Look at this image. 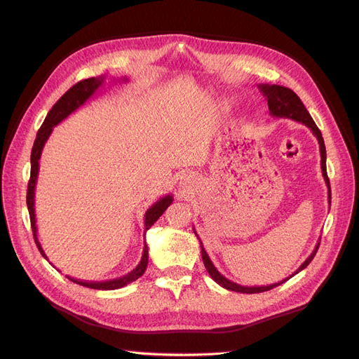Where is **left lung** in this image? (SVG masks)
Segmentation results:
<instances>
[{
	"instance_id": "left-lung-1",
	"label": "left lung",
	"mask_w": 359,
	"mask_h": 359,
	"mask_svg": "<svg viewBox=\"0 0 359 359\" xmlns=\"http://www.w3.org/2000/svg\"><path fill=\"white\" fill-rule=\"evenodd\" d=\"M259 90L260 93L264 94L265 99L268 100V109H269V114L273 116H277V118H289V119H293V121H298L304 126H307L313 135L318 137V142H319V148H320V168H322V175L325 178V182H327L328 186V201H330V206H331V187H330V180H328V175H327V149H325V144H323V137H322V133L320 130L318 128V126L314 124L311 115L309 114V111L306 109V106L302 104L299 97L293 93L290 88H286V86H281V85H269V83H260L259 85ZM194 231V229H193ZM194 235L198 236L196 231H194ZM199 240V236H198ZM201 243V253H202V260H203V265L206 268V271H208V274L211 276V278L215 281L217 285H220L222 287L227 289V290H232V292H240V293H260V292H266V290H271L274 289L276 286L285 283V281L287 278H290L292 276L298 274L299 271H302L304 268H307V265L311 262L314 255L318 253V248H319V244L316 245V248L313 250V253L307 257L306 262H304L295 273H293L290 277H287L286 280L280 281V283H274V285H269V286H253V287H248V286H240L233 283V281L227 280L223 274H220L219 271H217V268L214 266V264L211 262V259L208 256V253L205 252L203 248V244L202 241L199 240Z\"/></svg>"
}]
</instances>
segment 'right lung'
<instances>
[{"label":"right lung","mask_w":359,"mask_h":359,"mask_svg":"<svg viewBox=\"0 0 359 359\" xmlns=\"http://www.w3.org/2000/svg\"><path fill=\"white\" fill-rule=\"evenodd\" d=\"M104 76H99V78H90V79H83L81 82H78L76 85H73L72 88L64 94L61 99L52 106V109L49 111L48 116L43 121L40 130L37 132V137L34 140V145H32V151H31V177H29V182H28V191H27V206H28V212H29V220H31V229H32V235H34V241L37 244L39 252L41 253V256L48 259L45 252L39 243L37 238V226H36V212H34V191H36V184H37V177H39V160L41 156L43 147H45L46 140L49 139L53 127L57 124H60L62 119H66L72 112H74L78 107H81L90 97L100 88L104 82ZM123 82H127V78L121 79ZM173 198L170 194H166L165 198L158 199L153 206H149V210L145 212V231H148L151 226H153L158 219L160 215L166 211L168 206L172 203ZM148 265V247L147 243H144V253H142V259H140V264L132 271L119 278H114V280H106V281H82V280H74L72 277L67 276L69 280H72L73 283L81 285L85 287L90 289H97V290H114V289H119L124 287L126 285L132 283V281L137 280L139 277H142L145 269Z\"/></svg>","instance_id":"add662e5"}]
</instances>
